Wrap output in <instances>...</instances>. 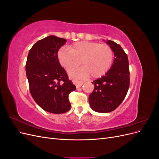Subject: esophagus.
<instances>
[{"instance_id":"1","label":"esophagus","mask_w":159,"mask_h":159,"mask_svg":"<svg viewBox=\"0 0 159 159\" xmlns=\"http://www.w3.org/2000/svg\"><path fill=\"white\" fill-rule=\"evenodd\" d=\"M73 82L77 88H79L81 87V86H82V85H83L82 81H78V80H73Z\"/></svg>"}]
</instances>
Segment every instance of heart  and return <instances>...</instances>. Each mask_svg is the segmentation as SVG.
<instances>
[{
	"label": "heart",
	"instance_id": "1",
	"mask_svg": "<svg viewBox=\"0 0 159 159\" xmlns=\"http://www.w3.org/2000/svg\"><path fill=\"white\" fill-rule=\"evenodd\" d=\"M60 64L66 70L78 66L80 61L82 67L70 70V75L85 77L90 75L99 78L109 71L114 60V52L107 44L99 42L81 41L69 47L61 48L57 53Z\"/></svg>",
	"mask_w": 159,
	"mask_h": 159
}]
</instances>
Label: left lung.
<instances>
[{"label":"left lung","instance_id":"1","mask_svg":"<svg viewBox=\"0 0 159 159\" xmlns=\"http://www.w3.org/2000/svg\"><path fill=\"white\" fill-rule=\"evenodd\" d=\"M106 43L111 47L115 57L105 75L93 81L94 89L89 96L91 108L103 113L116 109L125 98L129 88L127 55L117 43L109 40Z\"/></svg>","mask_w":159,"mask_h":159}]
</instances>
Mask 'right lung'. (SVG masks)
Wrapping results in <instances>:
<instances>
[{"instance_id":"1","label":"right lung","mask_w":159,"mask_h":159,"mask_svg":"<svg viewBox=\"0 0 159 159\" xmlns=\"http://www.w3.org/2000/svg\"><path fill=\"white\" fill-rule=\"evenodd\" d=\"M66 42L56 36H47L34 44L27 57L26 73L32 97L42 109L51 113L69 111V94L76 89L57 57Z\"/></svg>"}]
</instances>
